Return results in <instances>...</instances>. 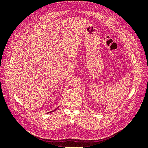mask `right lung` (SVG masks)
Here are the masks:
<instances>
[{
  "instance_id": "1",
  "label": "right lung",
  "mask_w": 148,
  "mask_h": 148,
  "mask_svg": "<svg viewBox=\"0 0 148 148\" xmlns=\"http://www.w3.org/2000/svg\"><path fill=\"white\" fill-rule=\"evenodd\" d=\"M57 108H58V107H57ZM57 108H56V109H55L54 110H52V111H51V112H48V113H51V112H54L55 110H56L57 109Z\"/></svg>"
}]
</instances>
